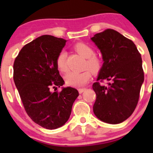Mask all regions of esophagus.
Instances as JSON below:
<instances>
[{
    "label": "esophagus",
    "mask_w": 153,
    "mask_h": 153,
    "mask_svg": "<svg viewBox=\"0 0 153 153\" xmlns=\"http://www.w3.org/2000/svg\"><path fill=\"white\" fill-rule=\"evenodd\" d=\"M85 90H86L85 88H82V89H78V92H79L80 94L83 93V92H84Z\"/></svg>",
    "instance_id": "obj_1"
}]
</instances>
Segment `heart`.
<instances>
[{
  "label": "heart",
  "mask_w": 153,
  "mask_h": 153,
  "mask_svg": "<svg viewBox=\"0 0 153 153\" xmlns=\"http://www.w3.org/2000/svg\"><path fill=\"white\" fill-rule=\"evenodd\" d=\"M74 49L80 55L86 58L84 67L91 69L92 72H97L101 67V61L95 55V51L90 46L84 43H77L74 45ZM57 68L61 72L68 71L67 64V53L64 51H61L58 54L55 59ZM91 78V72L86 69L81 72H70L64 77L67 85L72 87H82L85 86Z\"/></svg>",
  "instance_id": "heart-1"
}]
</instances>
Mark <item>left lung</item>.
Wrapping results in <instances>:
<instances>
[{"label":"left lung","instance_id":"8db88e82","mask_svg":"<svg viewBox=\"0 0 153 153\" xmlns=\"http://www.w3.org/2000/svg\"><path fill=\"white\" fill-rule=\"evenodd\" d=\"M92 41L102 53L104 64L92 89L96 93L93 112L108 124H120L135 110L144 79L142 59L136 46L117 31L107 29ZM104 79L108 85H102Z\"/></svg>","mask_w":153,"mask_h":153}]
</instances>
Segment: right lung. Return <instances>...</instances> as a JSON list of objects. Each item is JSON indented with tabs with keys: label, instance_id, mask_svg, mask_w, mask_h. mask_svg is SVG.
<instances>
[{
	"label": "right lung",
	"instance_id": "1",
	"mask_svg": "<svg viewBox=\"0 0 153 153\" xmlns=\"http://www.w3.org/2000/svg\"><path fill=\"white\" fill-rule=\"evenodd\" d=\"M66 42L63 38L42 35L26 44L14 61V82L25 111L34 122L48 129L67 122L79 95L69 86L60 92L49 90L64 84L55 59Z\"/></svg>",
	"mask_w": 153,
	"mask_h": 153
}]
</instances>
